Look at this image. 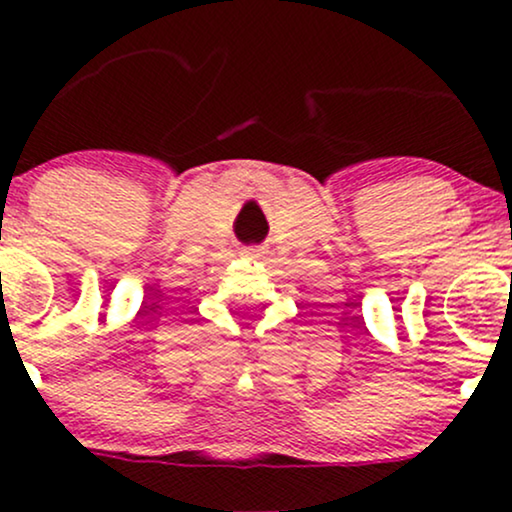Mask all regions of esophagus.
I'll use <instances>...</instances> for the list:
<instances>
[{"label": "esophagus", "instance_id": "34e87169", "mask_svg": "<svg viewBox=\"0 0 512 512\" xmlns=\"http://www.w3.org/2000/svg\"><path fill=\"white\" fill-rule=\"evenodd\" d=\"M243 255L252 257V260H262V257L267 255V248H262V245H250V248H243Z\"/></svg>", "mask_w": 512, "mask_h": 512}]
</instances>
